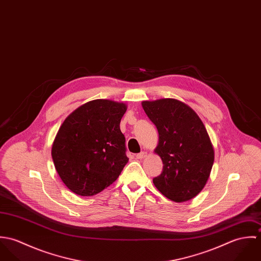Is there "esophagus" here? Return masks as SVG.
Listing matches in <instances>:
<instances>
[{"label": "esophagus", "instance_id": "34e87169", "mask_svg": "<svg viewBox=\"0 0 261 261\" xmlns=\"http://www.w3.org/2000/svg\"><path fill=\"white\" fill-rule=\"evenodd\" d=\"M147 155H148V152H147V151H141V152L138 153L136 156H137V159H139V160H143V159H145Z\"/></svg>", "mask_w": 261, "mask_h": 261}]
</instances>
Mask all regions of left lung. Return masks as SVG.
Returning <instances> with one entry per match:
<instances>
[{"mask_svg":"<svg viewBox=\"0 0 261 261\" xmlns=\"http://www.w3.org/2000/svg\"><path fill=\"white\" fill-rule=\"evenodd\" d=\"M142 107L159 133L154 149L163 172L154 187L176 203L196 197L206 185L214 163V149L207 129L195 111L175 98L145 100Z\"/></svg>","mask_w":261,"mask_h":261,"instance_id":"obj_1","label":"left lung"}]
</instances>
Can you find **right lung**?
<instances>
[{
    "label": "right lung",
    "mask_w": 261,
    "mask_h": 261,
    "mask_svg": "<svg viewBox=\"0 0 261 261\" xmlns=\"http://www.w3.org/2000/svg\"><path fill=\"white\" fill-rule=\"evenodd\" d=\"M126 110L124 102L94 99L71 112L58 129L52 160L62 182L76 195L100 193L128 162L119 128Z\"/></svg>",
    "instance_id": "obj_1"
}]
</instances>
